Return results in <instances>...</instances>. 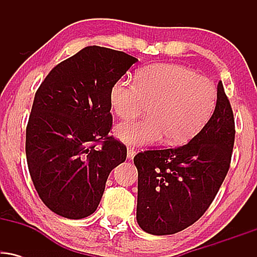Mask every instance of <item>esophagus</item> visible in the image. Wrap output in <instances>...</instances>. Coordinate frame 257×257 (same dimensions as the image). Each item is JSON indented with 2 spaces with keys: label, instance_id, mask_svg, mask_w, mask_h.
<instances>
[{
  "label": "esophagus",
  "instance_id": "1",
  "mask_svg": "<svg viewBox=\"0 0 257 257\" xmlns=\"http://www.w3.org/2000/svg\"><path fill=\"white\" fill-rule=\"evenodd\" d=\"M135 153H137V152H135L134 149H132V147H128V150H126V158L131 161V159L134 158Z\"/></svg>",
  "mask_w": 257,
  "mask_h": 257
}]
</instances>
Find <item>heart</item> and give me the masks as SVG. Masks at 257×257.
I'll list each match as a JSON object with an SVG mask.
<instances>
[{
	"label": "heart",
	"instance_id": "heart-1",
	"mask_svg": "<svg viewBox=\"0 0 257 257\" xmlns=\"http://www.w3.org/2000/svg\"><path fill=\"white\" fill-rule=\"evenodd\" d=\"M216 101L211 81L179 64H156L139 73L137 82L119 78L110 90L114 113L122 119L139 116L149 106V118L120 123L114 134L133 146H149L166 138L172 145L196 135Z\"/></svg>",
	"mask_w": 257,
	"mask_h": 257
}]
</instances>
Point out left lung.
I'll list each match as a JSON object with an SVG mask.
<instances>
[{
  "mask_svg": "<svg viewBox=\"0 0 257 257\" xmlns=\"http://www.w3.org/2000/svg\"><path fill=\"white\" fill-rule=\"evenodd\" d=\"M213 116L186 145L138 153L137 221L155 235L174 234L205 213L225 180L234 144V119L222 82Z\"/></svg>",
  "mask_w": 257,
  "mask_h": 257,
  "instance_id": "1",
  "label": "left lung"
}]
</instances>
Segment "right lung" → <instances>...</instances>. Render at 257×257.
I'll list each match as a JSON object with an SVG mask.
<instances>
[{
    "mask_svg": "<svg viewBox=\"0 0 257 257\" xmlns=\"http://www.w3.org/2000/svg\"><path fill=\"white\" fill-rule=\"evenodd\" d=\"M137 61L124 52L85 47L57 65L35 94L26 159L38 196L53 213L73 220L93 214L111 170L125 161L126 147L108 135L110 90Z\"/></svg>",
    "mask_w": 257,
    "mask_h": 257,
    "instance_id": "add662e5",
    "label": "right lung"
}]
</instances>
